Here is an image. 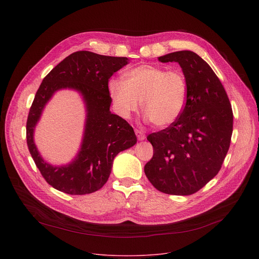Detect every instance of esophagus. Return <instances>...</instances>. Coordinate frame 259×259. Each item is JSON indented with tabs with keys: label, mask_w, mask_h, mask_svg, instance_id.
<instances>
[{
	"label": "esophagus",
	"mask_w": 259,
	"mask_h": 259,
	"mask_svg": "<svg viewBox=\"0 0 259 259\" xmlns=\"http://www.w3.org/2000/svg\"><path fill=\"white\" fill-rule=\"evenodd\" d=\"M135 133H136V135H137L138 140H144V139H145V134H144L141 130L135 129Z\"/></svg>",
	"instance_id": "esophagus-1"
}]
</instances>
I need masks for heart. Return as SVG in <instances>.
I'll use <instances>...</instances> for the list:
<instances>
[{
  "label": "heart",
  "instance_id": "heart-1",
  "mask_svg": "<svg viewBox=\"0 0 259 259\" xmlns=\"http://www.w3.org/2000/svg\"><path fill=\"white\" fill-rule=\"evenodd\" d=\"M124 81L108 82V92L117 112L128 118L141 108L149 121L160 128L174 124L188 103L189 84L182 69L142 64L127 70Z\"/></svg>",
  "mask_w": 259,
  "mask_h": 259
}]
</instances>
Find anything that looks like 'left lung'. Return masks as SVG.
Wrapping results in <instances>:
<instances>
[{"label": "left lung", "mask_w": 259, "mask_h": 259, "mask_svg": "<svg viewBox=\"0 0 259 259\" xmlns=\"http://www.w3.org/2000/svg\"><path fill=\"white\" fill-rule=\"evenodd\" d=\"M178 62L189 84L188 103L171 126L147 136L153 158L144 173L161 193L189 196L219 172L233 133V109L228 94L210 65L192 51L159 57Z\"/></svg>", "instance_id": "obj_1"}]
</instances>
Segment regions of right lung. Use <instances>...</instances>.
<instances>
[{"label": "right lung", "mask_w": 259, "mask_h": 259, "mask_svg": "<svg viewBox=\"0 0 259 259\" xmlns=\"http://www.w3.org/2000/svg\"><path fill=\"white\" fill-rule=\"evenodd\" d=\"M127 57L77 51L65 57L44 78L29 108L26 122L28 151L44 179L68 195H86L101 189L112 171L115 157L133 146L137 138L129 123L109 112L108 81L128 64ZM71 88L83 95L88 107L84 138L75 161L53 167L46 163L33 142V130L45 104L59 89Z\"/></svg>", "instance_id": "add662e5"}]
</instances>
